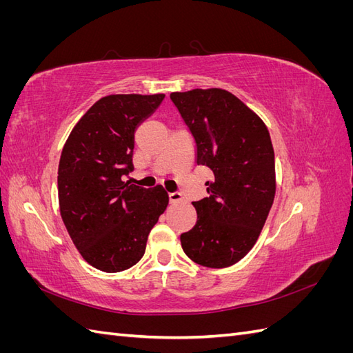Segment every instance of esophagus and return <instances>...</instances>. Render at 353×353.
I'll use <instances>...</instances> for the list:
<instances>
[{
  "instance_id": "obj_1",
  "label": "esophagus",
  "mask_w": 353,
  "mask_h": 353,
  "mask_svg": "<svg viewBox=\"0 0 353 353\" xmlns=\"http://www.w3.org/2000/svg\"><path fill=\"white\" fill-rule=\"evenodd\" d=\"M169 201H170V203H179V201H183V194L178 193V191H174V193H169Z\"/></svg>"
}]
</instances>
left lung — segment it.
Segmentation results:
<instances>
[{"instance_id": "obj_1", "label": "left lung", "mask_w": 353, "mask_h": 353, "mask_svg": "<svg viewBox=\"0 0 353 353\" xmlns=\"http://www.w3.org/2000/svg\"><path fill=\"white\" fill-rule=\"evenodd\" d=\"M197 147V165L208 166L209 196L193 201L196 225L181 234L191 261L227 268L254 245L275 196V159L268 128L236 95L221 88L172 92Z\"/></svg>"}]
</instances>
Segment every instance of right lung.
I'll return each instance as SVG.
<instances>
[{"mask_svg":"<svg viewBox=\"0 0 353 353\" xmlns=\"http://www.w3.org/2000/svg\"><path fill=\"white\" fill-rule=\"evenodd\" d=\"M165 94H112L94 103L66 140L59 163L60 215L82 258L104 272L140 261L166 210L162 185L123 181L134 169V134Z\"/></svg>","mask_w":353,"mask_h":353,"instance_id":"1","label":"right lung"}]
</instances>
